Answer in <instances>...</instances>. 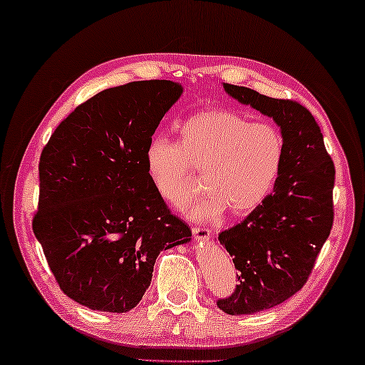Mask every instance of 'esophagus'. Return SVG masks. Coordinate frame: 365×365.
<instances>
[{
    "instance_id": "obj_1",
    "label": "esophagus",
    "mask_w": 365,
    "mask_h": 365,
    "mask_svg": "<svg viewBox=\"0 0 365 365\" xmlns=\"http://www.w3.org/2000/svg\"><path fill=\"white\" fill-rule=\"evenodd\" d=\"M192 235L197 241H207L210 238V230L205 228V227L195 225V227H192Z\"/></svg>"
}]
</instances>
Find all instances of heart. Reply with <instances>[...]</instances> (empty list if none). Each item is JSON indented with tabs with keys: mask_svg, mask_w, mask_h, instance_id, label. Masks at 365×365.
Segmentation results:
<instances>
[{
	"mask_svg": "<svg viewBox=\"0 0 365 365\" xmlns=\"http://www.w3.org/2000/svg\"><path fill=\"white\" fill-rule=\"evenodd\" d=\"M285 155L284 137L271 124H255L232 110H205L179 125V143L155 135L145 151V166L155 192L179 207L202 175L207 192L190 202L186 214L209 220L230 210L246 215L276 186Z\"/></svg>",
	"mask_w": 365,
	"mask_h": 365,
	"instance_id": "obj_1",
	"label": "heart"
}]
</instances>
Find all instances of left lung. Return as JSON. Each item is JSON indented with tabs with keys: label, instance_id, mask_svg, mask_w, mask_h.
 <instances>
[{
	"label": "left lung",
	"instance_id": "obj_1",
	"mask_svg": "<svg viewBox=\"0 0 365 365\" xmlns=\"http://www.w3.org/2000/svg\"><path fill=\"white\" fill-rule=\"evenodd\" d=\"M230 96L272 117L285 155L272 194L238 225L218 235L238 269L235 292L218 299L228 315H251L304 287L333 227L334 163L315 117L304 106L223 83Z\"/></svg>",
	"mask_w": 365,
	"mask_h": 365
}]
</instances>
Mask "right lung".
I'll return each mask as SVG.
<instances>
[{
	"mask_svg": "<svg viewBox=\"0 0 365 365\" xmlns=\"http://www.w3.org/2000/svg\"><path fill=\"white\" fill-rule=\"evenodd\" d=\"M181 94L168 80L104 89L42 150L34 235L63 294L91 310H132L161 251L190 241L145 166L151 135Z\"/></svg>",
	"mask_w": 365,
	"mask_h": 365,
	"instance_id": "obj_1",
	"label": "right lung"
}]
</instances>
